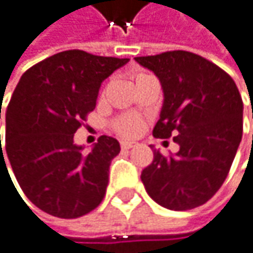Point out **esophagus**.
I'll return each mask as SVG.
<instances>
[{"label":"esophagus","mask_w":253,"mask_h":253,"mask_svg":"<svg viewBox=\"0 0 253 253\" xmlns=\"http://www.w3.org/2000/svg\"><path fill=\"white\" fill-rule=\"evenodd\" d=\"M120 145H121V150H130V148H135L136 147L135 142H127V141H123Z\"/></svg>","instance_id":"1"}]
</instances>
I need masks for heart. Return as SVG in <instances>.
<instances>
[{
    "mask_svg": "<svg viewBox=\"0 0 253 253\" xmlns=\"http://www.w3.org/2000/svg\"><path fill=\"white\" fill-rule=\"evenodd\" d=\"M144 75H147V74H139L136 77V80L141 78V77H144ZM112 127H114V130L118 135H121L124 138H133V136H136V135L141 133V130L144 127V121L138 115H132V114H129V115H121V117H118V118L114 120Z\"/></svg>",
    "mask_w": 253,
    "mask_h": 253,
    "instance_id": "obj_1",
    "label": "heart"
}]
</instances>
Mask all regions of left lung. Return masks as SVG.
<instances>
[{
    "instance_id": "1",
    "label": "left lung",
    "mask_w": 253,
    "mask_h": 253,
    "mask_svg": "<svg viewBox=\"0 0 253 253\" xmlns=\"http://www.w3.org/2000/svg\"><path fill=\"white\" fill-rule=\"evenodd\" d=\"M135 60L153 71L165 100L153 135L179 145L175 156L154 150L141 179L150 197L170 211L205 205L224 184L243 133V100L233 78L211 60L175 50ZM253 117V114H252Z\"/></svg>"
}]
</instances>
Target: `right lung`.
<instances>
[{
  "label": "right lung",
  "mask_w": 253,
  "mask_h": 253,
  "mask_svg": "<svg viewBox=\"0 0 253 253\" xmlns=\"http://www.w3.org/2000/svg\"><path fill=\"white\" fill-rule=\"evenodd\" d=\"M127 62L66 50L34 65L17 83L5 111L7 156L1 148L0 160L5 166L8 159L25 196L45 213L72 219L100 205L120 144L103 135L83 154L74 133L94 109L102 81Z\"/></svg>",
  "instance_id": "1"
}]
</instances>
